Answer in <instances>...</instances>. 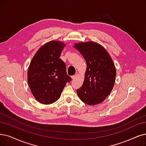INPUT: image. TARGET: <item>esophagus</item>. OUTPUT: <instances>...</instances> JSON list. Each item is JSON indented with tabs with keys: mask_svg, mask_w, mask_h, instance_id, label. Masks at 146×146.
<instances>
[{
	"mask_svg": "<svg viewBox=\"0 0 146 146\" xmlns=\"http://www.w3.org/2000/svg\"><path fill=\"white\" fill-rule=\"evenodd\" d=\"M77 74H75V75H73V76H72V80H75V78H77Z\"/></svg>",
	"mask_w": 146,
	"mask_h": 146,
	"instance_id": "1",
	"label": "esophagus"
}]
</instances>
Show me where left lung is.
I'll list each match as a JSON object with an SVG mask.
<instances>
[{
    "instance_id": "obj_1",
    "label": "left lung",
    "mask_w": 146,
    "mask_h": 146,
    "mask_svg": "<svg viewBox=\"0 0 146 146\" xmlns=\"http://www.w3.org/2000/svg\"><path fill=\"white\" fill-rule=\"evenodd\" d=\"M84 58L87 68L83 85L77 93L80 100L89 106L102 102L115 83L116 69L110 55L101 44L92 42L75 43Z\"/></svg>"
}]
</instances>
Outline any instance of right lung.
I'll list each match as a JSON object with an SVG mask.
<instances>
[{
	"label": "right lung",
	"mask_w": 146,
	"mask_h": 146,
	"mask_svg": "<svg viewBox=\"0 0 146 146\" xmlns=\"http://www.w3.org/2000/svg\"><path fill=\"white\" fill-rule=\"evenodd\" d=\"M66 44L58 40L46 42L37 51L27 72V82L34 98L48 105L59 99L66 83L71 81L66 65L59 57Z\"/></svg>",
	"instance_id": "1"
}]
</instances>
